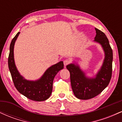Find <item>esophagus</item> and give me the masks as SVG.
<instances>
[{
	"label": "esophagus",
	"instance_id": "esophagus-1",
	"mask_svg": "<svg viewBox=\"0 0 122 122\" xmlns=\"http://www.w3.org/2000/svg\"><path fill=\"white\" fill-rule=\"evenodd\" d=\"M69 63H70V61L68 60H65L64 61V64L65 66H66L67 65H68Z\"/></svg>",
	"mask_w": 122,
	"mask_h": 122
}]
</instances>
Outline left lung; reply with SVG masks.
Instances as JSON below:
<instances>
[{
	"label": "left lung",
	"mask_w": 122,
	"mask_h": 122,
	"mask_svg": "<svg viewBox=\"0 0 122 122\" xmlns=\"http://www.w3.org/2000/svg\"><path fill=\"white\" fill-rule=\"evenodd\" d=\"M96 35L94 41L99 43L104 50L105 58L103 65L94 78L86 77L77 64H71L66 66L70 72L71 83L74 95L81 100L93 98L109 84L112 71V50L106 34L95 28Z\"/></svg>",
	"instance_id": "8db88e82"
}]
</instances>
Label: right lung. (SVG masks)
Instances as JSON below:
<instances>
[{"label": "right lung", "instance_id": "1", "mask_svg": "<svg viewBox=\"0 0 122 122\" xmlns=\"http://www.w3.org/2000/svg\"><path fill=\"white\" fill-rule=\"evenodd\" d=\"M19 33L20 32H18L11 41L8 59V68L11 75L14 84L19 93L28 99L37 102L44 101L51 95L53 80L57 73L64 68L63 61H60L49 68L42 76L37 80H26L20 75L16 69L14 58V47Z\"/></svg>", "mask_w": 122, "mask_h": 122}]
</instances>
